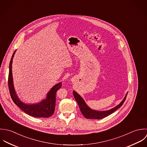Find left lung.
<instances>
[{
  "mask_svg": "<svg viewBox=\"0 0 147 147\" xmlns=\"http://www.w3.org/2000/svg\"><path fill=\"white\" fill-rule=\"evenodd\" d=\"M74 97L77 101L80 109L82 114V115L86 117V119H103L104 117H106L111 114H113L114 111H115L117 110L119 108H120L124 102L127 94H126L123 100L121 102V103L115 107L114 108L107 110V111H95L94 110L91 109L90 107H88V105L86 104L84 100L82 99V98L76 91H73Z\"/></svg>",
  "mask_w": 147,
  "mask_h": 147,
  "instance_id": "obj_1",
  "label": "left lung"
}]
</instances>
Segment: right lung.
Masks as SVG:
<instances>
[{"label": "right lung", "instance_id": "add662e5", "mask_svg": "<svg viewBox=\"0 0 147 147\" xmlns=\"http://www.w3.org/2000/svg\"><path fill=\"white\" fill-rule=\"evenodd\" d=\"M16 51L13 52L9 66V74L8 79V84L9 93L13 102L20 109L28 115L36 117H48L52 116L55 110L56 92L61 88L62 82L55 85L48 92L46 99L42 100L41 102L36 104H26L22 102L18 97L15 92L13 84L12 64V59Z\"/></svg>", "mask_w": 147, "mask_h": 147}]
</instances>
